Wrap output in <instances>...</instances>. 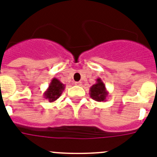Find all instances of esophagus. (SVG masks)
Instances as JSON below:
<instances>
[{
	"mask_svg": "<svg viewBox=\"0 0 157 157\" xmlns=\"http://www.w3.org/2000/svg\"><path fill=\"white\" fill-rule=\"evenodd\" d=\"M75 85H82V82H81V81H77V82H75Z\"/></svg>",
	"mask_w": 157,
	"mask_h": 157,
	"instance_id": "obj_1",
	"label": "esophagus"
}]
</instances>
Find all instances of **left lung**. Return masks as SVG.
I'll list each match as a JSON object with an SVG mask.
<instances>
[{"mask_svg": "<svg viewBox=\"0 0 157 157\" xmlns=\"http://www.w3.org/2000/svg\"><path fill=\"white\" fill-rule=\"evenodd\" d=\"M89 95L91 98L96 101H98V102L106 101L109 92L105 88V85L103 81H101V78H97L96 84L91 87L89 89Z\"/></svg>", "mask_w": 157, "mask_h": 157, "instance_id": "1", "label": "left lung"}]
</instances>
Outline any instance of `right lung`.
Here are the masks:
<instances>
[{"mask_svg": "<svg viewBox=\"0 0 157 157\" xmlns=\"http://www.w3.org/2000/svg\"><path fill=\"white\" fill-rule=\"evenodd\" d=\"M65 85L60 82L58 79L52 78L50 82L48 88L44 93V97L49 102L56 101L61 96L64 90Z\"/></svg>", "mask_w": 157, "mask_h": 157, "instance_id": "1", "label": "right lung"}]
</instances>
